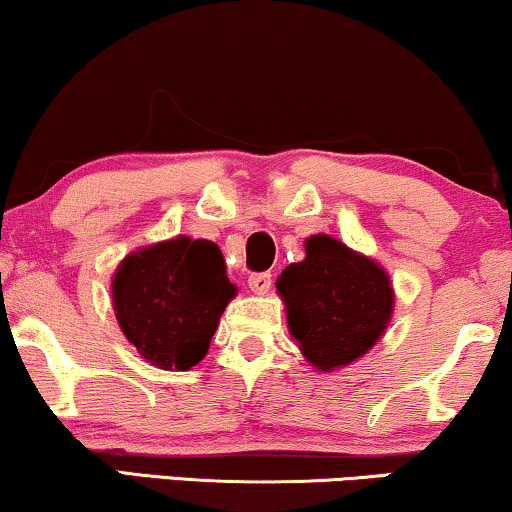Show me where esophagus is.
Returning a JSON list of instances; mask_svg holds the SVG:
<instances>
[{
    "instance_id": "esophagus-1",
    "label": "esophagus",
    "mask_w": 512,
    "mask_h": 512,
    "mask_svg": "<svg viewBox=\"0 0 512 512\" xmlns=\"http://www.w3.org/2000/svg\"><path fill=\"white\" fill-rule=\"evenodd\" d=\"M248 286H250L252 293H257V295L269 293V288H271V274H252V276L248 278Z\"/></svg>"
}]
</instances>
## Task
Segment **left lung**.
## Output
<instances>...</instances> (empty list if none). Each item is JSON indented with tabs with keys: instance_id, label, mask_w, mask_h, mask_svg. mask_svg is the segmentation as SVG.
<instances>
[{
	"instance_id": "left-lung-1",
	"label": "left lung",
	"mask_w": 512,
	"mask_h": 512,
	"mask_svg": "<svg viewBox=\"0 0 512 512\" xmlns=\"http://www.w3.org/2000/svg\"><path fill=\"white\" fill-rule=\"evenodd\" d=\"M304 250L302 262L281 271L276 290L304 359L319 371H335L380 340L392 316L394 290L380 264L338 238L309 236Z\"/></svg>"
}]
</instances>
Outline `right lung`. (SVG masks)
<instances>
[{
	"instance_id": "1",
	"label": "right lung",
	"mask_w": 512,
	"mask_h": 512,
	"mask_svg": "<svg viewBox=\"0 0 512 512\" xmlns=\"http://www.w3.org/2000/svg\"><path fill=\"white\" fill-rule=\"evenodd\" d=\"M234 295L222 250L189 236L132 252L113 276L122 333L148 364L165 371H189L208 354Z\"/></svg>"
}]
</instances>
